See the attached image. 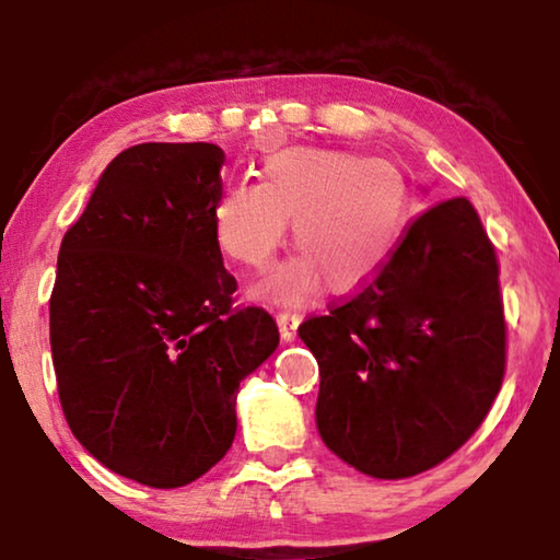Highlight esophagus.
<instances>
[{"label": "esophagus", "instance_id": "1", "mask_svg": "<svg viewBox=\"0 0 560 560\" xmlns=\"http://www.w3.org/2000/svg\"><path fill=\"white\" fill-rule=\"evenodd\" d=\"M278 326H280L282 341H293L298 326H301V313H290V311L278 313Z\"/></svg>", "mask_w": 560, "mask_h": 560}]
</instances>
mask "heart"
I'll return each instance as SVG.
<instances>
[{
    "label": "heart",
    "mask_w": 560,
    "mask_h": 560,
    "mask_svg": "<svg viewBox=\"0 0 560 560\" xmlns=\"http://www.w3.org/2000/svg\"><path fill=\"white\" fill-rule=\"evenodd\" d=\"M410 186L387 160L331 148L265 158L259 183H234L211 206L219 249L244 267L270 265L293 221L298 252L255 285L262 301L295 305L328 280L357 290L385 270L410 224Z\"/></svg>",
    "instance_id": "b5f03b06"
}]
</instances>
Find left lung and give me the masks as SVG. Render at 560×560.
<instances>
[{"mask_svg": "<svg viewBox=\"0 0 560 560\" xmlns=\"http://www.w3.org/2000/svg\"><path fill=\"white\" fill-rule=\"evenodd\" d=\"M500 267L474 206L412 221L385 270L298 328L316 357V428L341 462L408 479L462 448L504 374Z\"/></svg>", "mask_w": 560, "mask_h": 560, "instance_id": "1", "label": "left lung"}]
</instances>
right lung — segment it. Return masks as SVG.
Instances as JSON below:
<instances>
[{"label": "right lung", "instance_id": "right-lung-1", "mask_svg": "<svg viewBox=\"0 0 560 560\" xmlns=\"http://www.w3.org/2000/svg\"><path fill=\"white\" fill-rule=\"evenodd\" d=\"M224 150L142 142L106 165L58 252L50 349L66 420L119 477L186 487L232 448L236 393L280 334L232 308L211 232Z\"/></svg>", "mask_w": 560, "mask_h": 560}]
</instances>
